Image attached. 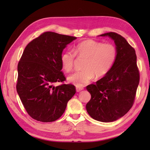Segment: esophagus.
<instances>
[{"label": "esophagus", "instance_id": "34e87169", "mask_svg": "<svg viewBox=\"0 0 150 150\" xmlns=\"http://www.w3.org/2000/svg\"><path fill=\"white\" fill-rule=\"evenodd\" d=\"M83 87H80V86H76V91L77 92H79L83 90Z\"/></svg>", "mask_w": 150, "mask_h": 150}]
</instances>
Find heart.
Here are the masks:
<instances>
[{"instance_id":"obj_1","label":"heart","mask_w":150,"mask_h":150,"mask_svg":"<svg viewBox=\"0 0 150 150\" xmlns=\"http://www.w3.org/2000/svg\"><path fill=\"white\" fill-rule=\"evenodd\" d=\"M76 56L84 59L82 67L71 74L68 80L76 86H83L90 83L95 76L102 78L109 73L114 66L117 57L116 47L112 44H103L88 39L75 45L73 52L67 50L61 56V65L66 72L73 69Z\"/></svg>"}]
</instances>
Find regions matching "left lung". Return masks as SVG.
Segmentation results:
<instances>
[{
	"label": "left lung",
	"mask_w": 150,
	"mask_h": 150,
	"mask_svg": "<svg viewBox=\"0 0 150 150\" xmlns=\"http://www.w3.org/2000/svg\"><path fill=\"white\" fill-rule=\"evenodd\" d=\"M115 40L117 57L114 66L96 84L86 89L91 95L86 110L93 119L112 122L125 115L133 106L139 82L134 49L127 40L116 33L100 35Z\"/></svg>",
	"instance_id": "obj_1"
}]
</instances>
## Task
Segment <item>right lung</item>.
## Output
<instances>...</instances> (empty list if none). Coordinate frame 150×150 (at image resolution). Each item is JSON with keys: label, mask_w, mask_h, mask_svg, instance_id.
Wrapping results in <instances>:
<instances>
[{"label": "right lung", "mask_w": 150, "mask_h": 150, "mask_svg": "<svg viewBox=\"0 0 150 150\" xmlns=\"http://www.w3.org/2000/svg\"><path fill=\"white\" fill-rule=\"evenodd\" d=\"M76 37L45 32L25 47L18 63L17 92L28 115L44 122L57 120L65 111L76 87L65 84L61 71L63 49ZM56 82H62L56 86Z\"/></svg>", "instance_id": "right-lung-1"}]
</instances>
